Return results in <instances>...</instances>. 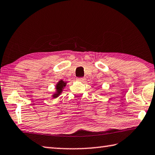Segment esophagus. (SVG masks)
I'll list each match as a JSON object with an SVG mask.
<instances>
[{
    "instance_id": "34e87169",
    "label": "esophagus",
    "mask_w": 155,
    "mask_h": 155,
    "mask_svg": "<svg viewBox=\"0 0 155 155\" xmlns=\"http://www.w3.org/2000/svg\"><path fill=\"white\" fill-rule=\"evenodd\" d=\"M77 80L78 81H80V82H84V80H85V79H84V78H77Z\"/></svg>"
}]
</instances>
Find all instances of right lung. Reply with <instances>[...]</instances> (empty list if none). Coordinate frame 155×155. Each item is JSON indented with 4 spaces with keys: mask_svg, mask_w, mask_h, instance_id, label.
I'll use <instances>...</instances> for the list:
<instances>
[{
    "mask_svg": "<svg viewBox=\"0 0 155 155\" xmlns=\"http://www.w3.org/2000/svg\"><path fill=\"white\" fill-rule=\"evenodd\" d=\"M66 84H67V82L63 81L62 80H60L58 82L55 86V92L51 95V97L53 99L58 97L62 94L64 89L65 87L66 86Z\"/></svg>",
    "mask_w": 155,
    "mask_h": 155,
    "instance_id": "1",
    "label": "right lung"
}]
</instances>
